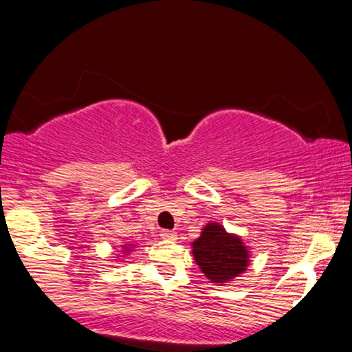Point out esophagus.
<instances>
[{"label": "esophagus", "mask_w": 352, "mask_h": 352, "mask_svg": "<svg viewBox=\"0 0 352 352\" xmlns=\"http://www.w3.org/2000/svg\"><path fill=\"white\" fill-rule=\"evenodd\" d=\"M160 238H162V240L175 241L177 240V233L170 232V230H162V232H160Z\"/></svg>", "instance_id": "1"}]
</instances>
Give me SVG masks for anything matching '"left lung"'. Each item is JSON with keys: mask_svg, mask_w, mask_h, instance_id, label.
I'll return each mask as SVG.
<instances>
[{"mask_svg": "<svg viewBox=\"0 0 352 352\" xmlns=\"http://www.w3.org/2000/svg\"><path fill=\"white\" fill-rule=\"evenodd\" d=\"M192 253L201 273L218 285L233 281L250 265V248L241 236L228 233L217 221L205 225L200 236L192 241Z\"/></svg>", "mask_w": 352, "mask_h": 352, "instance_id": "1", "label": "left lung"}]
</instances>
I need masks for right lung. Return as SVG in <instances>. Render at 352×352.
<instances>
[{"label":"right lung","mask_w":352,"mask_h":352,"mask_svg":"<svg viewBox=\"0 0 352 352\" xmlns=\"http://www.w3.org/2000/svg\"><path fill=\"white\" fill-rule=\"evenodd\" d=\"M132 248H134V243H127V245H122V253L127 254L132 252Z\"/></svg>","instance_id":"add662e5"}]
</instances>
